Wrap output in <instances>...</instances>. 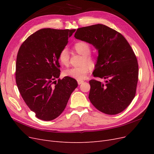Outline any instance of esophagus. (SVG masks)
Listing matches in <instances>:
<instances>
[{
  "label": "esophagus",
  "mask_w": 154,
  "mask_h": 154,
  "mask_svg": "<svg viewBox=\"0 0 154 154\" xmlns=\"http://www.w3.org/2000/svg\"><path fill=\"white\" fill-rule=\"evenodd\" d=\"M82 83H83V80H78V85L82 84Z\"/></svg>",
  "instance_id": "esophagus-1"
}]
</instances>
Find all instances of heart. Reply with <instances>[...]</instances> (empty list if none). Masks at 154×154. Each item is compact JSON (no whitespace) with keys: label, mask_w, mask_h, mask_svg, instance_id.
Listing matches in <instances>:
<instances>
[{"label":"heart","mask_w":154,"mask_h":154,"mask_svg":"<svg viewBox=\"0 0 154 154\" xmlns=\"http://www.w3.org/2000/svg\"><path fill=\"white\" fill-rule=\"evenodd\" d=\"M74 48L78 54L83 56L82 61L83 65L80 67H74L66 69L63 71V74L66 76L71 77L78 80H84L91 67H94L95 65L94 60L90 56V45L85 42L80 41L74 44ZM69 50L67 48L62 49L58 54V60L60 63L63 66H67L69 63Z\"/></svg>","instance_id":"heart-1"}]
</instances>
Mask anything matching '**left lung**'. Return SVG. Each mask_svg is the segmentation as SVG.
Wrapping results in <instances>:
<instances>
[{
    "label": "left lung",
    "instance_id": "left-lung-1",
    "mask_svg": "<svg viewBox=\"0 0 154 154\" xmlns=\"http://www.w3.org/2000/svg\"><path fill=\"white\" fill-rule=\"evenodd\" d=\"M74 37L98 51L92 74L106 79L105 83L89 81L91 103L106 114L122 112L135 97L138 81L137 60L127 40L119 32L100 24L78 28Z\"/></svg>",
    "mask_w": 154,
    "mask_h": 154
}]
</instances>
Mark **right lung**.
I'll return each instance as SVG.
<instances>
[{"instance_id":"1","label":"right lung","mask_w":154,"mask_h":154,"mask_svg":"<svg viewBox=\"0 0 154 154\" xmlns=\"http://www.w3.org/2000/svg\"><path fill=\"white\" fill-rule=\"evenodd\" d=\"M75 31L40 29L30 35L18 50L17 85L26 105L40 119L51 121L58 117L78 87L76 80L71 77L59 79L57 83L55 80L60 74L58 54Z\"/></svg>"}]
</instances>
